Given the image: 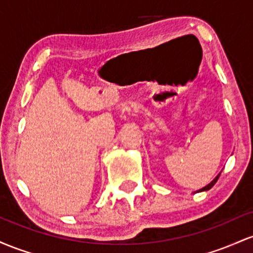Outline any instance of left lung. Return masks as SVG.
Instances as JSON below:
<instances>
[{
    "label": "left lung",
    "instance_id": "left-lung-1",
    "mask_svg": "<svg viewBox=\"0 0 253 253\" xmlns=\"http://www.w3.org/2000/svg\"><path fill=\"white\" fill-rule=\"evenodd\" d=\"M220 174H221V173H218V174L216 175V177H215V178H214V179H212V180H211V183H209V184H208V185H207V186H204V188H202V189H200V190H198V191H197V192H202V191H208V190H211V189L212 188V186H214V185H215V183H216V181H217V179H218V177H220Z\"/></svg>",
    "mask_w": 253,
    "mask_h": 253
}]
</instances>
